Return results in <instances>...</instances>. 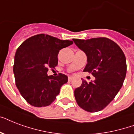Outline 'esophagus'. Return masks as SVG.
I'll use <instances>...</instances> for the list:
<instances>
[{
  "label": "esophagus",
  "instance_id": "1",
  "mask_svg": "<svg viewBox=\"0 0 134 134\" xmlns=\"http://www.w3.org/2000/svg\"><path fill=\"white\" fill-rule=\"evenodd\" d=\"M73 79H74L73 76H69V78H68V80H69V81H72Z\"/></svg>",
  "mask_w": 134,
  "mask_h": 134
}]
</instances>
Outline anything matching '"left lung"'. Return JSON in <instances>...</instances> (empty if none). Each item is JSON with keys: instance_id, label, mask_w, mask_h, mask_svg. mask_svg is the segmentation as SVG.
<instances>
[{"instance_id": "8db88e82", "label": "left lung", "mask_w": 134, "mask_h": 134, "mask_svg": "<svg viewBox=\"0 0 134 134\" xmlns=\"http://www.w3.org/2000/svg\"><path fill=\"white\" fill-rule=\"evenodd\" d=\"M73 41L87 56L83 71L95 77L90 83L81 79V86L74 90L76 101L86 111H100L112 102L122 86L127 73L125 55L116 43L106 37Z\"/></svg>"}]
</instances>
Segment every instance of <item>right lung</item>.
Segmentation results:
<instances>
[{
	"label": "right lung",
	"instance_id": "right-lung-1",
	"mask_svg": "<svg viewBox=\"0 0 134 134\" xmlns=\"http://www.w3.org/2000/svg\"><path fill=\"white\" fill-rule=\"evenodd\" d=\"M72 44V41L39 34L27 39L17 48L13 67L16 86L28 104L42 107L55 99L68 77L63 74L48 76L47 71L58 65L60 50Z\"/></svg>",
	"mask_w": 134,
	"mask_h": 134
}]
</instances>
